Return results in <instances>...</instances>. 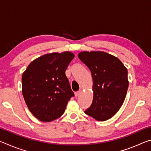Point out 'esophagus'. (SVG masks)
Masks as SVG:
<instances>
[{
    "label": "esophagus",
    "mask_w": 151,
    "mask_h": 151,
    "mask_svg": "<svg viewBox=\"0 0 151 151\" xmlns=\"http://www.w3.org/2000/svg\"><path fill=\"white\" fill-rule=\"evenodd\" d=\"M75 96H76V97L80 95V94H81V91H77V92H75Z\"/></svg>",
    "instance_id": "esophagus-1"
}]
</instances>
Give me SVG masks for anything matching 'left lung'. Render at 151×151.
<instances>
[{
    "label": "left lung",
    "instance_id": "8db88e82",
    "mask_svg": "<svg viewBox=\"0 0 151 151\" xmlns=\"http://www.w3.org/2000/svg\"><path fill=\"white\" fill-rule=\"evenodd\" d=\"M78 57L90 69L93 80V101L85 112L97 121H106L118 112L126 97L127 68L118 58L104 52L85 51Z\"/></svg>",
    "mask_w": 151,
    "mask_h": 151
}]
</instances>
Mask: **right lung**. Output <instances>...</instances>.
Wrapping results in <instances>:
<instances>
[{"mask_svg":"<svg viewBox=\"0 0 151 151\" xmlns=\"http://www.w3.org/2000/svg\"><path fill=\"white\" fill-rule=\"evenodd\" d=\"M75 57L72 52L47 54L28 66L22 76L25 103L36 118L50 122L63 114L75 94L65 70Z\"/></svg>","mask_w":151,"mask_h":151,"instance_id":"obj_1","label":"right lung"}]
</instances>
